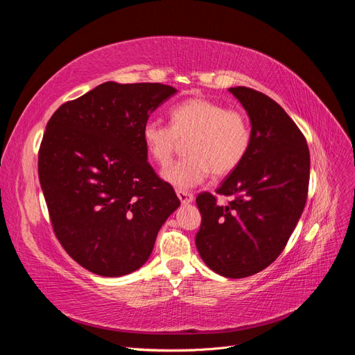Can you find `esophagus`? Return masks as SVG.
I'll return each instance as SVG.
<instances>
[{"mask_svg":"<svg viewBox=\"0 0 355 355\" xmlns=\"http://www.w3.org/2000/svg\"><path fill=\"white\" fill-rule=\"evenodd\" d=\"M176 194H178V198L180 200L182 204H189V202H192V200H194V196H192L191 192H187V191L178 189Z\"/></svg>","mask_w":355,"mask_h":355,"instance_id":"1","label":"esophagus"}]
</instances>
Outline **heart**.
<instances>
[{
    "mask_svg": "<svg viewBox=\"0 0 355 355\" xmlns=\"http://www.w3.org/2000/svg\"><path fill=\"white\" fill-rule=\"evenodd\" d=\"M185 139L188 155L161 171L166 182L180 189L200 185L211 173L216 178L232 173L249 153L252 128L241 111L202 96L175 105L170 125L148 121L142 128L146 153L159 166L170 163Z\"/></svg>",
    "mask_w": 355,
    "mask_h": 355,
    "instance_id": "1",
    "label": "heart"
}]
</instances>
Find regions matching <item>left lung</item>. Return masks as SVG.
<instances>
[{"label":"left lung","mask_w":355,"mask_h":355,"mask_svg":"<svg viewBox=\"0 0 355 355\" xmlns=\"http://www.w3.org/2000/svg\"><path fill=\"white\" fill-rule=\"evenodd\" d=\"M252 125L243 163L216 189L234 198L220 206L201 192V227L196 244L210 270L244 278L271 265L286 247L304 211L309 184V149L280 105L249 87H231Z\"/></svg>","instance_id":"obj_1"}]
</instances>
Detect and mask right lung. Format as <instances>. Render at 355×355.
I'll use <instances>...</instances> for the list:
<instances>
[{"instance_id":"add662e5","label":"right lung","mask_w":355,"mask_h":355,"mask_svg":"<svg viewBox=\"0 0 355 355\" xmlns=\"http://www.w3.org/2000/svg\"><path fill=\"white\" fill-rule=\"evenodd\" d=\"M178 90L159 83H103L51 115L38 176L53 230L85 270L121 277L153 253L179 206L148 163L142 128Z\"/></svg>"}]
</instances>
